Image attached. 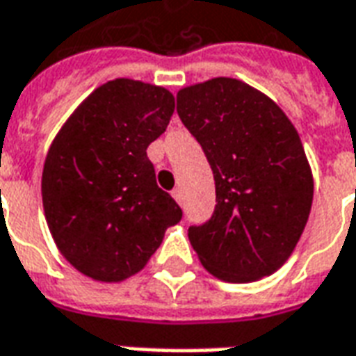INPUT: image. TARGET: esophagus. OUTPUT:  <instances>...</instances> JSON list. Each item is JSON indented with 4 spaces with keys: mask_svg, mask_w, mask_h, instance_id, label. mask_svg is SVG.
Masks as SVG:
<instances>
[{
    "mask_svg": "<svg viewBox=\"0 0 356 356\" xmlns=\"http://www.w3.org/2000/svg\"><path fill=\"white\" fill-rule=\"evenodd\" d=\"M171 196L175 198V200L179 202V204H183V193H181V188H173V193H171Z\"/></svg>",
    "mask_w": 356,
    "mask_h": 356,
    "instance_id": "esophagus-1",
    "label": "esophagus"
}]
</instances>
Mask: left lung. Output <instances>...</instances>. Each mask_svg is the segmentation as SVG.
I'll list each match as a JSON object with an SVG mask.
<instances>
[{"label": "left lung", "mask_w": 356, "mask_h": 356, "mask_svg": "<svg viewBox=\"0 0 356 356\" xmlns=\"http://www.w3.org/2000/svg\"><path fill=\"white\" fill-rule=\"evenodd\" d=\"M177 114L216 179L213 216L188 229L198 259L225 282L273 275L301 238L313 204L296 127L267 95L234 78L181 89Z\"/></svg>", "instance_id": "1"}]
</instances>
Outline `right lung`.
I'll list each match as a JSON object with an SVG mask.
<instances>
[{
    "mask_svg": "<svg viewBox=\"0 0 356 356\" xmlns=\"http://www.w3.org/2000/svg\"><path fill=\"white\" fill-rule=\"evenodd\" d=\"M173 110L168 89L118 78L95 89L51 143L43 211L58 252L81 275L122 282L181 221L183 211L156 185L147 156Z\"/></svg>",
    "mask_w": 356,
    "mask_h": 356,
    "instance_id": "1",
    "label": "right lung"
}]
</instances>
